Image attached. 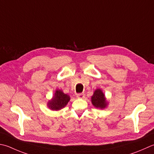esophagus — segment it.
Masks as SVG:
<instances>
[{
  "label": "esophagus",
  "mask_w": 154,
  "mask_h": 154,
  "mask_svg": "<svg viewBox=\"0 0 154 154\" xmlns=\"http://www.w3.org/2000/svg\"><path fill=\"white\" fill-rule=\"evenodd\" d=\"M85 93H78V94H77V98L83 99V98H85Z\"/></svg>",
  "instance_id": "1"
}]
</instances>
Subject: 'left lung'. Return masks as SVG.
<instances>
[{
	"instance_id": "left-lung-1",
	"label": "left lung",
	"mask_w": 154,
	"mask_h": 154,
	"mask_svg": "<svg viewBox=\"0 0 154 154\" xmlns=\"http://www.w3.org/2000/svg\"><path fill=\"white\" fill-rule=\"evenodd\" d=\"M91 102L95 107L103 109L107 106V102L105 101V97L101 89L95 90L91 97Z\"/></svg>"
}]
</instances>
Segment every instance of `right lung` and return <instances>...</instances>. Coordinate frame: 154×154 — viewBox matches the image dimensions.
Returning a JSON list of instances; mask_svg holds the SVG:
<instances>
[{
    "label": "right lung",
    "mask_w": 154,
    "mask_h": 154,
    "mask_svg": "<svg viewBox=\"0 0 154 154\" xmlns=\"http://www.w3.org/2000/svg\"><path fill=\"white\" fill-rule=\"evenodd\" d=\"M70 97L67 94H65L61 90H57L52 100L48 103V105L51 109L59 110L64 107L67 104Z\"/></svg>",
    "instance_id": "add662e5"
}]
</instances>
